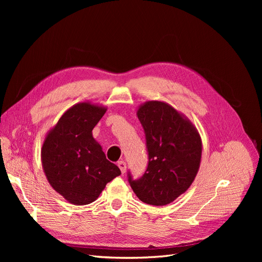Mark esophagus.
<instances>
[{
  "instance_id": "esophagus-1",
  "label": "esophagus",
  "mask_w": 262,
  "mask_h": 262,
  "mask_svg": "<svg viewBox=\"0 0 262 262\" xmlns=\"http://www.w3.org/2000/svg\"><path fill=\"white\" fill-rule=\"evenodd\" d=\"M118 167L120 168V170H121V173L122 174H124V173H125V171H126V163L125 162H124V161H119L118 162Z\"/></svg>"
}]
</instances>
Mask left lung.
Wrapping results in <instances>:
<instances>
[{
  "mask_svg": "<svg viewBox=\"0 0 262 262\" xmlns=\"http://www.w3.org/2000/svg\"><path fill=\"white\" fill-rule=\"evenodd\" d=\"M146 139L148 166L144 175L128 181L141 202L164 206L175 201L195 180L202 158L199 130L170 104L147 101L137 109Z\"/></svg>",
  "mask_w": 262,
  "mask_h": 262,
  "instance_id": "obj_1",
  "label": "left lung"
}]
</instances>
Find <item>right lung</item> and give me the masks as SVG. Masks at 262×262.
Masks as SVG:
<instances>
[{
	"label": "right lung",
	"instance_id": "right-lung-1",
	"mask_svg": "<svg viewBox=\"0 0 262 262\" xmlns=\"http://www.w3.org/2000/svg\"><path fill=\"white\" fill-rule=\"evenodd\" d=\"M106 110V106L88 101L73 105L47 133L41 147L48 182L73 205L94 202L106 184L121 174L92 136Z\"/></svg>",
	"mask_w": 262,
	"mask_h": 262
}]
</instances>
